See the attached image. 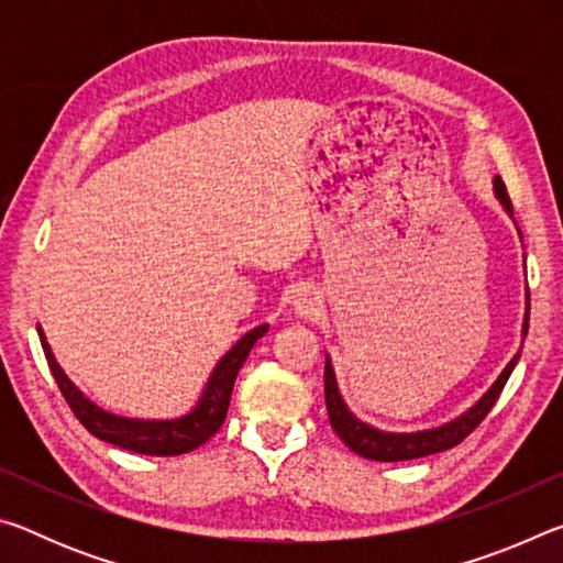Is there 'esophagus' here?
Returning a JSON list of instances; mask_svg holds the SVG:
<instances>
[{"instance_id": "34e87169", "label": "esophagus", "mask_w": 563, "mask_h": 563, "mask_svg": "<svg viewBox=\"0 0 563 563\" xmlns=\"http://www.w3.org/2000/svg\"><path fill=\"white\" fill-rule=\"evenodd\" d=\"M318 308H320V298L316 292L302 290V292H298V298H295V312H298L300 318L316 316Z\"/></svg>"}]
</instances>
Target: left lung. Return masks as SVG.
Instances as JSON below:
<instances>
[{
	"instance_id": "1",
	"label": "left lung",
	"mask_w": 563,
	"mask_h": 563,
	"mask_svg": "<svg viewBox=\"0 0 563 563\" xmlns=\"http://www.w3.org/2000/svg\"><path fill=\"white\" fill-rule=\"evenodd\" d=\"M494 190H497V198L501 201V206L507 208V213L511 216L514 208L509 201L507 186H504V180L499 176L494 178ZM529 308H531V298L527 292V312H523V328H521L523 338H527V332H529ZM519 355H521V350L511 357L509 365L504 367V373L499 375L497 383L492 385L489 393L484 395L472 409H466L462 417H456L450 424L437 427V430H424V432H412V434L383 432L365 422H360V419L350 412L347 405L342 402L340 389L335 383V373H332V365L328 357L325 360V405H328L330 424L352 452L365 456V460H375V462H405V460H417V456L452 450V446L466 440V437H470L476 427L482 424V419L489 415V409L499 399L504 385H507L514 365L519 362Z\"/></svg>"
}]
</instances>
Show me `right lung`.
Listing matches in <instances>:
<instances>
[{
	"label": "right lung",
	"mask_w": 563,
	"mask_h": 563,
	"mask_svg": "<svg viewBox=\"0 0 563 563\" xmlns=\"http://www.w3.org/2000/svg\"><path fill=\"white\" fill-rule=\"evenodd\" d=\"M36 332H40L44 357L49 362V369L56 385L62 389L66 405L71 407L74 417L79 419L93 437L136 454L176 456L194 452L196 446L206 444L218 430H221L223 419L228 415V405H231V393L238 369L243 367V362L251 355L255 342L268 332V325H258L251 332H245V335L225 352L211 377H208V385L201 399H198V405L190 409L188 415L178 419H129L97 407L89 397H84L81 389L74 387L69 377L64 375V369L59 367V362L54 360L49 342H46L40 325H36Z\"/></svg>",
	"instance_id": "add662e5"
}]
</instances>
